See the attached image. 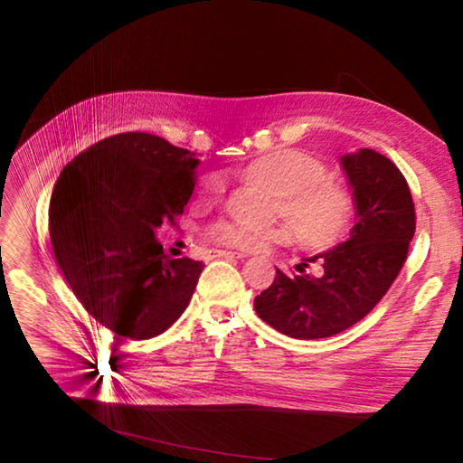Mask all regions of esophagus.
Wrapping results in <instances>:
<instances>
[{"label": "esophagus", "instance_id": "obj_1", "mask_svg": "<svg viewBox=\"0 0 463 463\" xmlns=\"http://www.w3.org/2000/svg\"><path fill=\"white\" fill-rule=\"evenodd\" d=\"M216 257H224V259H247L244 252H237V250H216Z\"/></svg>", "mask_w": 463, "mask_h": 463}]
</instances>
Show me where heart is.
<instances>
[{
    "instance_id": "b5f03b06",
    "label": "heart",
    "mask_w": 463,
    "mask_h": 463,
    "mask_svg": "<svg viewBox=\"0 0 463 463\" xmlns=\"http://www.w3.org/2000/svg\"><path fill=\"white\" fill-rule=\"evenodd\" d=\"M241 176L279 196L282 214L292 224L297 239L310 249H332L348 239L356 219V201L344 184L326 181L328 169L314 156L280 149L260 155L241 169ZM222 183L216 175H206L199 183L201 199H216ZM211 241L224 247L254 250L267 242L290 239L287 224L244 226L219 221L209 229Z\"/></svg>"
}]
</instances>
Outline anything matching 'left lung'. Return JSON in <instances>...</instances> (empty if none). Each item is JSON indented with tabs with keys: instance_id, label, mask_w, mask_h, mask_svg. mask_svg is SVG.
<instances>
[{
	"instance_id": "obj_1",
	"label": "left lung",
	"mask_w": 463,
	"mask_h": 463,
	"mask_svg": "<svg viewBox=\"0 0 463 463\" xmlns=\"http://www.w3.org/2000/svg\"><path fill=\"white\" fill-rule=\"evenodd\" d=\"M340 163L356 201L350 239L307 260H320V277L300 264V274L277 269L270 287L254 298L259 317L290 338H328L360 322L398 279L416 232L410 186L388 156L360 149Z\"/></svg>"
}]
</instances>
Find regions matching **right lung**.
<instances>
[{
    "label": "right lung",
    "instance_id": "1",
    "mask_svg": "<svg viewBox=\"0 0 463 463\" xmlns=\"http://www.w3.org/2000/svg\"><path fill=\"white\" fill-rule=\"evenodd\" d=\"M194 153L119 133L63 166L49 204L55 260L91 317L117 336H159L189 307L204 264L169 259L155 231L194 191Z\"/></svg>",
    "mask_w": 463,
    "mask_h": 463
}]
</instances>
